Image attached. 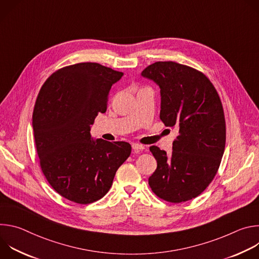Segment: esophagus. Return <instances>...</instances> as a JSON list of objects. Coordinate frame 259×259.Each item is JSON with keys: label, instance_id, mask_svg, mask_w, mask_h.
Segmentation results:
<instances>
[{"label": "esophagus", "instance_id": "esophagus-1", "mask_svg": "<svg viewBox=\"0 0 259 259\" xmlns=\"http://www.w3.org/2000/svg\"><path fill=\"white\" fill-rule=\"evenodd\" d=\"M132 149L134 151H141V150L144 149V146L142 144H140V143H133L132 144Z\"/></svg>", "mask_w": 259, "mask_h": 259}]
</instances>
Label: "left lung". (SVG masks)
Listing matches in <instances>:
<instances>
[{
    "label": "left lung",
    "instance_id": "8db88e82",
    "mask_svg": "<svg viewBox=\"0 0 259 259\" xmlns=\"http://www.w3.org/2000/svg\"><path fill=\"white\" fill-rule=\"evenodd\" d=\"M141 76L161 89L160 119L176 127L172 154L153 145L157 169L149 178L152 191L170 203L202 194L219 168L226 146V119L219 95L203 72L173 61H158Z\"/></svg>",
    "mask_w": 259,
    "mask_h": 259
}]
</instances>
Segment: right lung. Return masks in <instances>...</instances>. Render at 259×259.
<instances>
[{
  "mask_svg": "<svg viewBox=\"0 0 259 259\" xmlns=\"http://www.w3.org/2000/svg\"><path fill=\"white\" fill-rule=\"evenodd\" d=\"M123 75L96 62L68 65L53 72L36 97L32 128L40 166L54 191L71 202L100 200L131 154L128 142L93 140L90 134Z\"/></svg>",
  "mask_w": 259,
  "mask_h": 259,
  "instance_id": "1",
  "label": "right lung"
}]
</instances>
